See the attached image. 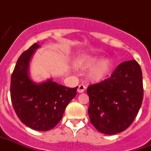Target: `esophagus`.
Masks as SVG:
<instances>
[{
  "instance_id": "esophagus-1",
  "label": "esophagus",
  "mask_w": 151,
  "mask_h": 151,
  "mask_svg": "<svg viewBox=\"0 0 151 151\" xmlns=\"http://www.w3.org/2000/svg\"><path fill=\"white\" fill-rule=\"evenodd\" d=\"M86 85H84V84H83V83H81V84H80L79 85V87H78V92L79 93H81V92H84L85 90H86Z\"/></svg>"
}]
</instances>
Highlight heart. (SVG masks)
<instances>
[{
  "instance_id": "b5f03b06",
  "label": "heart",
  "mask_w": 151,
  "mask_h": 151,
  "mask_svg": "<svg viewBox=\"0 0 151 151\" xmlns=\"http://www.w3.org/2000/svg\"><path fill=\"white\" fill-rule=\"evenodd\" d=\"M87 68L91 69L90 78L94 81H101L106 78L110 72L112 64L109 60H102L101 58L92 57L88 58L84 63Z\"/></svg>"
}]
</instances>
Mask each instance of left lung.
Listing matches in <instances>:
<instances>
[{
  "label": "left lung",
  "instance_id": "1",
  "mask_svg": "<svg viewBox=\"0 0 151 151\" xmlns=\"http://www.w3.org/2000/svg\"><path fill=\"white\" fill-rule=\"evenodd\" d=\"M90 122L98 131L115 134L134 121L143 99L142 72L136 60L122 63L111 76L88 87Z\"/></svg>",
  "mask_w": 151,
  "mask_h": 151
}]
</instances>
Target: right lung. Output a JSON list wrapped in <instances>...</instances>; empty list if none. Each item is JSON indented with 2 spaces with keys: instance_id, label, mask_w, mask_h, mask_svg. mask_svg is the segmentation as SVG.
<instances>
[{
  "instance_id": "add662e5",
  "label": "right lung",
  "mask_w": 151,
  "mask_h": 151,
  "mask_svg": "<svg viewBox=\"0 0 151 151\" xmlns=\"http://www.w3.org/2000/svg\"><path fill=\"white\" fill-rule=\"evenodd\" d=\"M39 45L35 43L21 55L11 76L10 96L20 121L29 128L47 131L62 119L68 103L76 95L78 87L70 88L53 82L34 83L29 77V60Z\"/></svg>"
}]
</instances>
